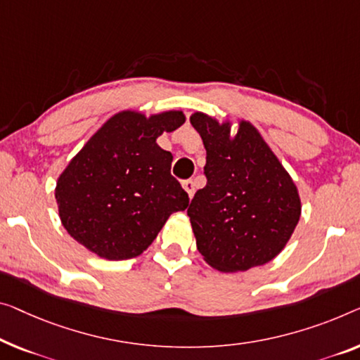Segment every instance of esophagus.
Instances as JSON below:
<instances>
[{
    "label": "esophagus",
    "mask_w": 360,
    "mask_h": 360,
    "mask_svg": "<svg viewBox=\"0 0 360 360\" xmlns=\"http://www.w3.org/2000/svg\"><path fill=\"white\" fill-rule=\"evenodd\" d=\"M182 187H184V191L187 192V195H189V198L194 197V192H195V184H194V181H192V179H187V181H184V182H182Z\"/></svg>",
    "instance_id": "esophagus-1"
}]
</instances>
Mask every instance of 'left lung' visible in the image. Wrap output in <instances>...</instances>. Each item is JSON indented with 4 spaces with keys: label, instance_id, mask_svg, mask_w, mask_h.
Returning <instances> with one entry per match:
<instances>
[{
    "label": "left lung",
    "instance_id": "obj_1",
    "mask_svg": "<svg viewBox=\"0 0 360 360\" xmlns=\"http://www.w3.org/2000/svg\"><path fill=\"white\" fill-rule=\"evenodd\" d=\"M191 124L207 150V186L187 208L198 252L224 273L273 260L300 217L291 176L250 122L240 121L234 137L229 122L203 112H194Z\"/></svg>",
    "mask_w": 360,
    "mask_h": 360
}]
</instances>
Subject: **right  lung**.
I'll return each instance as SVG.
<instances>
[{
  "mask_svg": "<svg viewBox=\"0 0 360 360\" xmlns=\"http://www.w3.org/2000/svg\"><path fill=\"white\" fill-rule=\"evenodd\" d=\"M182 111L117 112L71 160L55 197L66 231L108 260L141 255L189 195L171 176L173 155L157 139L184 124Z\"/></svg>",
  "mask_w": 360,
  "mask_h": 360,
  "instance_id": "obj_1",
  "label": "right lung"
}]
</instances>
